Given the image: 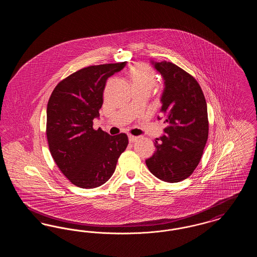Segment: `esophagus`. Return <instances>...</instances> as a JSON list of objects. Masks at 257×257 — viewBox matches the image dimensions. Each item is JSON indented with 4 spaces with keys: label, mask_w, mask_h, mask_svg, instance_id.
Masks as SVG:
<instances>
[{
    "label": "esophagus",
    "mask_w": 257,
    "mask_h": 257,
    "mask_svg": "<svg viewBox=\"0 0 257 257\" xmlns=\"http://www.w3.org/2000/svg\"><path fill=\"white\" fill-rule=\"evenodd\" d=\"M128 139H129V142H130V143H135V142H137V140H138V137H135V136L130 135V136L128 137Z\"/></svg>",
    "instance_id": "esophagus-1"
}]
</instances>
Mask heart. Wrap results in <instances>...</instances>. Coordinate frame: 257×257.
<instances>
[{
    "mask_svg": "<svg viewBox=\"0 0 257 257\" xmlns=\"http://www.w3.org/2000/svg\"><path fill=\"white\" fill-rule=\"evenodd\" d=\"M128 75L134 90H145L150 93L157 85L156 74L147 64H136L129 70Z\"/></svg>",
    "mask_w": 257,
    "mask_h": 257,
    "instance_id": "b5f03b06",
    "label": "heart"
}]
</instances>
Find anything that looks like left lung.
<instances>
[{
    "instance_id": "1",
    "label": "left lung",
    "mask_w": 257,
    "mask_h": 257,
    "mask_svg": "<svg viewBox=\"0 0 257 257\" xmlns=\"http://www.w3.org/2000/svg\"><path fill=\"white\" fill-rule=\"evenodd\" d=\"M152 63L165 81L160 111L168 126L146 163L157 178L176 183L188 178L201 159L209 132L207 104L192 75L170 61Z\"/></svg>"
}]
</instances>
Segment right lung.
<instances>
[{"label": "right lung", "mask_w": 257, "mask_h": 257, "mask_svg": "<svg viewBox=\"0 0 257 257\" xmlns=\"http://www.w3.org/2000/svg\"><path fill=\"white\" fill-rule=\"evenodd\" d=\"M126 62L82 68L61 81L50 96L46 123L50 152L64 176L77 187L92 189L106 183L128 146L127 135L110 136L92 127L108 78L123 69Z\"/></svg>", "instance_id": "add662e5"}]
</instances>
